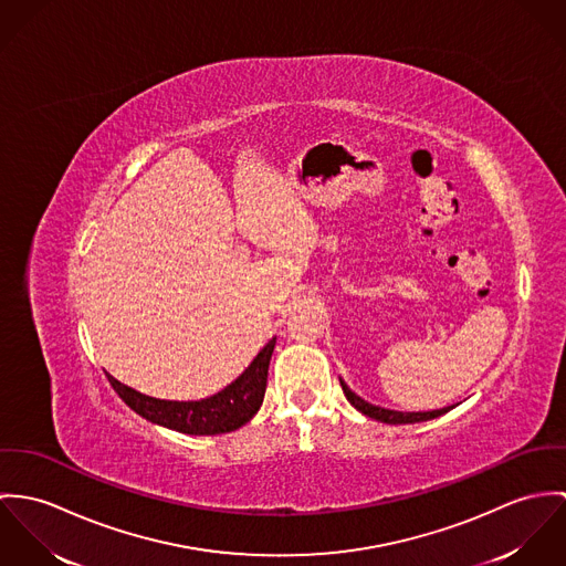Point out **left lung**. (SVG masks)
I'll use <instances>...</instances> for the list:
<instances>
[{
    "instance_id": "1",
    "label": "left lung",
    "mask_w": 566,
    "mask_h": 566,
    "mask_svg": "<svg viewBox=\"0 0 566 566\" xmlns=\"http://www.w3.org/2000/svg\"><path fill=\"white\" fill-rule=\"evenodd\" d=\"M340 386H343V392L347 397V401L358 410L363 412L365 417H371L376 421L381 423H388V426H401V423H421V421H430V419H437L440 415H444L447 410L451 408H440V410H428V412H399V410H388V408H381V406H374L369 401H365L363 397H358L343 379H340Z\"/></svg>"
}]
</instances>
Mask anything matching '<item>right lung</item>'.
<instances>
[{"mask_svg": "<svg viewBox=\"0 0 566 566\" xmlns=\"http://www.w3.org/2000/svg\"><path fill=\"white\" fill-rule=\"evenodd\" d=\"M275 336L258 352L252 365L212 397L199 401H167L143 395L108 376L117 395L143 419L192 437H214L243 428L260 410Z\"/></svg>", "mask_w": 566, "mask_h": 566, "instance_id": "add662e5", "label": "right lung"}]
</instances>
